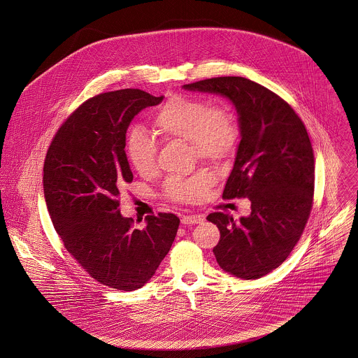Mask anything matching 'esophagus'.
Listing matches in <instances>:
<instances>
[{"label": "esophagus", "instance_id": "obj_1", "mask_svg": "<svg viewBox=\"0 0 358 358\" xmlns=\"http://www.w3.org/2000/svg\"><path fill=\"white\" fill-rule=\"evenodd\" d=\"M204 221V217L203 215H184L182 218H181V222L184 224V225H196V224H201Z\"/></svg>", "mask_w": 358, "mask_h": 358}]
</instances>
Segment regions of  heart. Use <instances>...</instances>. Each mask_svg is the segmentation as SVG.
<instances>
[{
    "instance_id": "heart-1",
    "label": "heart",
    "mask_w": 358,
    "mask_h": 358,
    "mask_svg": "<svg viewBox=\"0 0 358 358\" xmlns=\"http://www.w3.org/2000/svg\"><path fill=\"white\" fill-rule=\"evenodd\" d=\"M155 130L166 140H185L199 159L227 158L238 141V123L225 106H210L195 96H173L157 113ZM127 158L143 176L151 174L157 166V143L143 129L130 130L126 140ZM214 177L199 170L189 177L173 176L164 184V194L174 201L195 203L211 187Z\"/></svg>"
}]
</instances>
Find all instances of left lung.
<instances>
[{
  "instance_id": "8db88e82",
  "label": "left lung",
  "mask_w": 358,
  "mask_h": 358,
  "mask_svg": "<svg viewBox=\"0 0 358 358\" xmlns=\"http://www.w3.org/2000/svg\"><path fill=\"white\" fill-rule=\"evenodd\" d=\"M221 94L238 117L240 143L222 198H247L248 217L217 211L207 220L221 238L218 265L235 278L271 273L302 236L315 194V155L309 134L291 106L265 86L243 77H218L182 86Z\"/></svg>"
}]
</instances>
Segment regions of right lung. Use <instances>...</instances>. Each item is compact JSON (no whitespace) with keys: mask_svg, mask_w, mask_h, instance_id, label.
I'll list each match as a JSON object with an SVG mask.
<instances>
[{"mask_svg":"<svg viewBox=\"0 0 358 358\" xmlns=\"http://www.w3.org/2000/svg\"><path fill=\"white\" fill-rule=\"evenodd\" d=\"M162 100L140 89L86 100L57 130L43 163V195L64 247L92 278L120 291L151 280L180 225L177 215L159 213L137 228L120 211V191L133 181L127 127Z\"/></svg>","mask_w":358,"mask_h":358,"instance_id":"obj_1","label":"right lung"}]
</instances>
